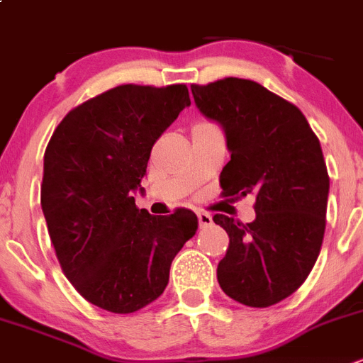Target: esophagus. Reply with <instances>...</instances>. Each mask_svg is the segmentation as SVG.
<instances>
[{
  "mask_svg": "<svg viewBox=\"0 0 363 363\" xmlns=\"http://www.w3.org/2000/svg\"><path fill=\"white\" fill-rule=\"evenodd\" d=\"M198 221L199 228H207L212 225V216L207 214V212H198Z\"/></svg>",
  "mask_w": 363,
  "mask_h": 363,
  "instance_id": "34e87169",
  "label": "esophagus"
}]
</instances>
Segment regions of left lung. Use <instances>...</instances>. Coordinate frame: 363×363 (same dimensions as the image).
Returning <instances> with one entry per match:
<instances>
[{"mask_svg":"<svg viewBox=\"0 0 363 363\" xmlns=\"http://www.w3.org/2000/svg\"><path fill=\"white\" fill-rule=\"evenodd\" d=\"M191 89L225 131L223 196H255L252 223L214 216L230 238L218 282L234 301L268 308L297 291L320 254L329 194L320 142L297 106L259 82L228 77Z\"/></svg>","mask_w":363,"mask_h":363,"instance_id":"1","label":"left lung"}]
</instances>
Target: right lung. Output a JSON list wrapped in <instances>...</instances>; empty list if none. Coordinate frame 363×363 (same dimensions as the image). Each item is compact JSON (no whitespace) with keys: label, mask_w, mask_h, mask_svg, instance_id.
Wrapping results in <instances>:
<instances>
[{"label":"right lung","mask_w":363,"mask_h":363,"mask_svg":"<svg viewBox=\"0 0 363 363\" xmlns=\"http://www.w3.org/2000/svg\"><path fill=\"white\" fill-rule=\"evenodd\" d=\"M191 106L185 84L116 86L77 106L45 152L41 207L61 268L102 310L133 313L164 294L171 262L198 230L192 211H138L149 156Z\"/></svg>","instance_id":"add662e5"}]
</instances>
